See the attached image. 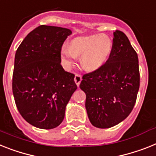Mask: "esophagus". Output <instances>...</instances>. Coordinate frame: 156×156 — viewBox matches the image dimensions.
<instances>
[{
  "instance_id": "1",
  "label": "esophagus",
  "mask_w": 156,
  "mask_h": 156,
  "mask_svg": "<svg viewBox=\"0 0 156 156\" xmlns=\"http://www.w3.org/2000/svg\"><path fill=\"white\" fill-rule=\"evenodd\" d=\"M81 81H82V76L78 74H75V76H74V82H75L76 85L78 86H79L81 83Z\"/></svg>"
}]
</instances>
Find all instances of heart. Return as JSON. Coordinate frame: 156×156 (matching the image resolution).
<instances>
[{
	"label": "heart",
	"instance_id": "b5f03b06",
	"mask_svg": "<svg viewBox=\"0 0 156 156\" xmlns=\"http://www.w3.org/2000/svg\"><path fill=\"white\" fill-rule=\"evenodd\" d=\"M112 50V42L105 35H92L77 37L70 47H64L61 51V62L70 70L76 56L81 55V65L87 71H94L104 65Z\"/></svg>",
	"mask_w": 156,
	"mask_h": 156
}]
</instances>
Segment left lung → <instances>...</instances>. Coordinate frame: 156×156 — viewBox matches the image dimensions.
<instances>
[{"instance_id": "left-lung-1", "label": "left lung", "mask_w": 156, "mask_h": 156, "mask_svg": "<svg viewBox=\"0 0 156 156\" xmlns=\"http://www.w3.org/2000/svg\"><path fill=\"white\" fill-rule=\"evenodd\" d=\"M112 50L107 62L83 75L80 89L86 95L89 120L99 129L118 125L130 114L140 88L136 52L124 32H113Z\"/></svg>"}]
</instances>
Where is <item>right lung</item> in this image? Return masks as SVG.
<instances>
[{
  "label": "right lung",
  "instance_id": "add662e5",
  "mask_svg": "<svg viewBox=\"0 0 156 156\" xmlns=\"http://www.w3.org/2000/svg\"><path fill=\"white\" fill-rule=\"evenodd\" d=\"M72 31L41 25L16 50L12 75L14 99L23 118L41 129L62 122L66 105L77 90L74 74L61 66V48Z\"/></svg>",
  "mask_w": 156,
  "mask_h": 156
}]
</instances>
